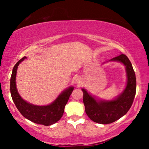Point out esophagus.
Listing matches in <instances>:
<instances>
[{"label":"esophagus","mask_w":149,"mask_h":149,"mask_svg":"<svg viewBox=\"0 0 149 149\" xmlns=\"http://www.w3.org/2000/svg\"><path fill=\"white\" fill-rule=\"evenodd\" d=\"M73 81L75 83V84H77V85H80V84L82 83V80H81V78L79 76H76L74 77V79H73Z\"/></svg>","instance_id":"obj_1"}]
</instances>
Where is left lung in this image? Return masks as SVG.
Wrapping results in <instances>:
<instances>
[{"instance_id":"1","label":"left lung","mask_w":149,"mask_h":149,"mask_svg":"<svg viewBox=\"0 0 149 149\" xmlns=\"http://www.w3.org/2000/svg\"><path fill=\"white\" fill-rule=\"evenodd\" d=\"M108 61L120 62L125 66L127 82L122 92L113 100H107L98 98L82 88L86 113L92 121L102 124L113 123L124 116L132 107L136 92V78L128 57L122 54Z\"/></svg>"}]
</instances>
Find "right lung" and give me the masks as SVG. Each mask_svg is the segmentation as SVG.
Instances as JSON below:
<instances>
[{"mask_svg":"<svg viewBox=\"0 0 149 149\" xmlns=\"http://www.w3.org/2000/svg\"><path fill=\"white\" fill-rule=\"evenodd\" d=\"M27 58L23 57L13 68L10 78V93L12 100L20 113L29 120L36 124L50 126L56 123L61 118L64 109L74 87L70 86L60 93L56 100L48 105H36L25 101L21 97L16 87V74L17 67L23 60Z\"/></svg>","mask_w":149,"mask_h":149,"instance_id":"right-lung-1","label":"right lung"}]
</instances>
